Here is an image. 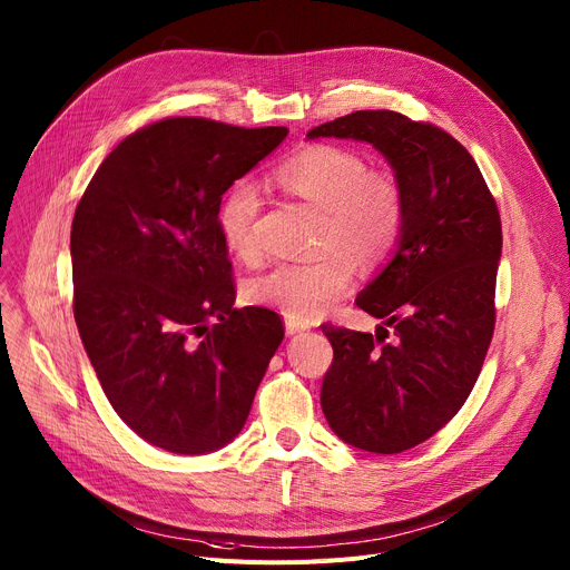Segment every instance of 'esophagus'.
Returning <instances> with one entry per match:
<instances>
[{"label": "esophagus", "instance_id": "obj_1", "mask_svg": "<svg viewBox=\"0 0 570 570\" xmlns=\"http://www.w3.org/2000/svg\"><path fill=\"white\" fill-rule=\"evenodd\" d=\"M284 323H286V333L288 335H295V333H303V331H307V327H312L307 321H301V318H293V316H286L284 318Z\"/></svg>", "mask_w": 570, "mask_h": 570}]
</instances>
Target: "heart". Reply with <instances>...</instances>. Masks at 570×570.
Segmentation results:
<instances>
[{"label": "heart", "instance_id": "1", "mask_svg": "<svg viewBox=\"0 0 570 570\" xmlns=\"http://www.w3.org/2000/svg\"><path fill=\"white\" fill-rule=\"evenodd\" d=\"M275 185L321 209L309 261L279 263L247 286L249 301L312 321L333 307L351 286L357 261L376 265L391 256L404 230V191L387 170H370L351 147L307 145L277 166ZM263 198L252 179H237L217 205L226 247L243 261H258Z\"/></svg>", "mask_w": 570, "mask_h": 570}]
</instances>
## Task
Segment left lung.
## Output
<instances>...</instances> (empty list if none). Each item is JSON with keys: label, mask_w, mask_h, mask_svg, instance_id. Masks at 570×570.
I'll use <instances>...</instances> for the list:
<instances>
[{"label": "left lung", "mask_w": 570, "mask_h": 570, "mask_svg": "<svg viewBox=\"0 0 570 570\" xmlns=\"http://www.w3.org/2000/svg\"><path fill=\"white\" fill-rule=\"evenodd\" d=\"M307 136L372 142L404 191L400 249L355 297L385 327L321 325L333 344L321 385L327 425L355 448L395 455L451 423L481 374L497 321L499 207L466 147L423 119L355 110Z\"/></svg>", "instance_id": "8db88e82"}]
</instances>
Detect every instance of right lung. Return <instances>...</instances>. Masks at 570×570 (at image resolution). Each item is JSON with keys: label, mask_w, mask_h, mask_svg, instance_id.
I'll list each match as a JSON object with an SVG mask.
<instances>
[{"label": "right lung", "mask_w": 570, "mask_h": 570, "mask_svg": "<svg viewBox=\"0 0 570 570\" xmlns=\"http://www.w3.org/2000/svg\"><path fill=\"white\" fill-rule=\"evenodd\" d=\"M286 134L157 119L112 149L76 207L80 340L117 415L168 453L203 455L237 436L284 340L277 312L233 307L217 205Z\"/></svg>", "instance_id": "right-lung-1"}]
</instances>
